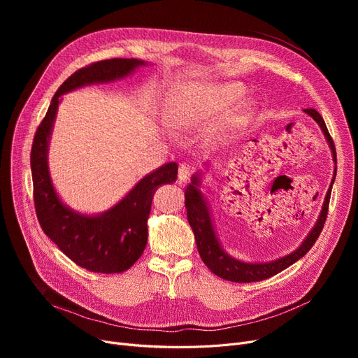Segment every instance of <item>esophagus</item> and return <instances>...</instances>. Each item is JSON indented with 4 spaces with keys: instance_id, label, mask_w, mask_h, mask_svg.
Returning <instances> with one entry per match:
<instances>
[{
    "instance_id": "34e87169",
    "label": "esophagus",
    "mask_w": 358,
    "mask_h": 358,
    "mask_svg": "<svg viewBox=\"0 0 358 358\" xmlns=\"http://www.w3.org/2000/svg\"><path fill=\"white\" fill-rule=\"evenodd\" d=\"M190 176H192V168H190V165L180 164V166H178V174H177L178 181H180V182H187V181H189Z\"/></svg>"
}]
</instances>
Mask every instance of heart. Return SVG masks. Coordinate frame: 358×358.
I'll return each mask as SVG.
<instances>
[{
    "label": "heart",
    "instance_id": "1",
    "mask_svg": "<svg viewBox=\"0 0 358 358\" xmlns=\"http://www.w3.org/2000/svg\"><path fill=\"white\" fill-rule=\"evenodd\" d=\"M242 90L238 85H216L199 92L182 94L168 110V122L176 129H189L204 120L217 116L236 99ZM251 106L243 103L239 107V119L245 117Z\"/></svg>",
    "mask_w": 358,
    "mask_h": 358
}]
</instances>
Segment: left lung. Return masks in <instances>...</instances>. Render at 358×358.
<instances>
[{"label":"left lung","instance_id":"8db88e82","mask_svg":"<svg viewBox=\"0 0 358 358\" xmlns=\"http://www.w3.org/2000/svg\"><path fill=\"white\" fill-rule=\"evenodd\" d=\"M305 113H308V115L312 116L313 120L319 126H321L324 135L328 141V145L332 150V158L336 164L335 145H334V141L329 135L322 116L319 115L315 108H305ZM335 174H336V168H335ZM335 174L331 181V187L328 189V193L325 196L321 215H319L313 229L309 232L306 239L302 242V245L286 257H281V258L270 261V262H254V264L252 262H243V261L235 259L222 250L220 243L217 241V236L215 234V228H213V223L210 219L208 203H206L201 192L199 190L200 176L199 174L194 176L192 178V184L187 185L185 193H184L185 209H187V219H189V223H190L194 238H196L199 254H200L204 264L208 266V268L217 277L229 280V281H235V283H251V281L266 280L280 271L286 270L292 264H294L297 259H300L303 255L308 254V251L313 247V243L316 242L317 236L321 235V232L324 229Z\"/></svg>","mask_w":358,"mask_h":358}]
</instances>
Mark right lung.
<instances>
[{
	"instance_id": "add662e5",
	"label": "right lung",
	"mask_w": 358,
	"mask_h": 358,
	"mask_svg": "<svg viewBox=\"0 0 358 358\" xmlns=\"http://www.w3.org/2000/svg\"><path fill=\"white\" fill-rule=\"evenodd\" d=\"M141 59H107L75 71L58 88L46 116L36 130L30 165L34 209L43 232L75 264L92 271L113 274L130 268L142 255L148 242V217L154 192L177 180V164L168 162L143 177L127 196L101 215L85 216L59 200L49 176L48 148L61 96L84 85L108 83L127 77Z\"/></svg>"
}]
</instances>
